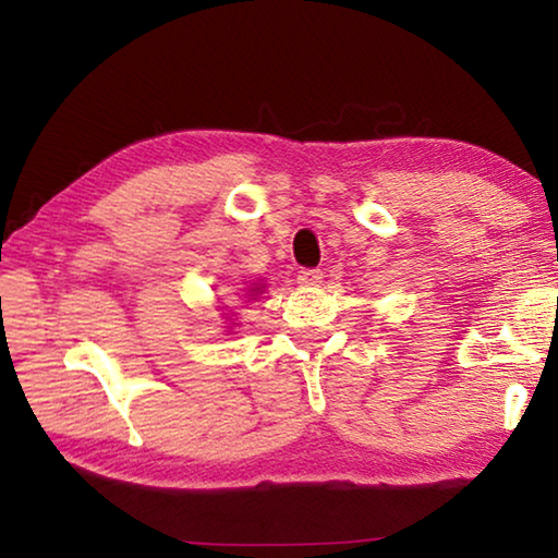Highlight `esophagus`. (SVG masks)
Returning a JSON list of instances; mask_svg holds the SVG:
<instances>
[{
  "label": "esophagus",
  "mask_w": 558,
  "mask_h": 558,
  "mask_svg": "<svg viewBox=\"0 0 558 558\" xmlns=\"http://www.w3.org/2000/svg\"><path fill=\"white\" fill-rule=\"evenodd\" d=\"M298 280H300V286L315 288V286H319V282H323V272L315 270V268H302Z\"/></svg>",
  "instance_id": "esophagus-1"
}]
</instances>
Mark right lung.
Returning <instances> with one entry per match:
<instances>
[{
  "mask_svg": "<svg viewBox=\"0 0 558 558\" xmlns=\"http://www.w3.org/2000/svg\"><path fill=\"white\" fill-rule=\"evenodd\" d=\"M260 288H263V286H258V282H253V286L248 288V292H251V298H253V300H256V295H258V292H263Z\"/></svg>",
  "mask_w": 558,
  "mask_h": 558,
  "instance_id": "right-lung-1",
  "label": "right lung"
}]
</instances>
